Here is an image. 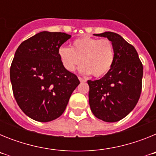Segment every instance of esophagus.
<instances>
[{"label": "esophagus", "mask_w": 156, "mask_h": 156, "mask_svg": "<svg viewBox=\"0 0 156 156\" xmlns=\"http://www.w3.org/2000/svg\"><path fill=\"white\" fill-rule=\"evenodd\" d=\"M78 79L80 80V82H85V81H87L86 79H83V78H82V77H80V76L78 77Z\"/></svg>", "instance_id": "obj_1"}]
</instances>
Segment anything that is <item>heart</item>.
<instances>
[{"instance_id":"1","label":"heart","mask_w":156,"mask_h":156,"mask_svg":"<svg viewBox=\"0 0 156 156\" xmlns=\"http://www.w3.org/2000/svg\"><path fill=\"white\" fill-rule=\"evenodd\" d=\"M59 58L64 68L73 72L82 62L80 68L83 74L94 76L105 75L112 68L115 57L114 47L108 39L99 40L90 37H83L73 41L71 48H59Z\"/></svg>"}]
</instances>
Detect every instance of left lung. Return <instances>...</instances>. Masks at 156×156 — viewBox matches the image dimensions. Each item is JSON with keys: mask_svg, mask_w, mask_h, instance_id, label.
<instances>
[{"mask_svg": "<svg viewBox=\"0 0 156 156\" xmlns=\"http://www.w3.org/2000/svg\"><path fill=\"white\" fill-rule=\"evenodd\" d=\"M112 43V68L100 80H88L89 104L95 116L105 122L119 121L134 108L142 88L143 66L133 45L112 32L94 34Z\"/></svg>", "mask_w": 156, "mask_h": 156, "instance_id": "8db88e82", "label": "left lung"}]
</instances>
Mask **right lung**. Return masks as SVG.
Returning a JSON list of instances; mask_svg holds the SVG:
<instances>
[{"label":"right lung","instance_id":"right-lung-1","mask_svg":"<svg viewBox=\"0 0 156 156\" xmlns=\"http://www.w3.org/2000/svg\"><path fill=\"white\" fill-rule=\"evenodd\" d=\"M71 36L43 31L23 41L10 68L14 97L31 119L49 122L64 112L72 93L80 83L59 58V48Z\"/></svg>","mask_w":156,"mask_h":156}]
</instances>
